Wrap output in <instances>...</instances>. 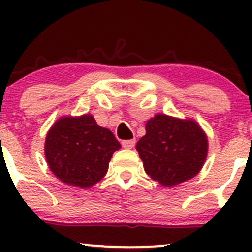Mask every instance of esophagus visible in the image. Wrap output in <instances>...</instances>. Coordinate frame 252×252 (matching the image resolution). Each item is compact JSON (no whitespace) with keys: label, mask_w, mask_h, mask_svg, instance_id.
Masks as SVG:
<instances>
[{"label":"esophagus","mask_w":252,"mask_h":252,"mask_svg":"<svg viewBox=\"0 0 252 252\" xmlns=\"http://www.w3.org/2000/svg\"><path fill=\"white\" fill-rule=\"evenodd\" d=\"M135 143H136L135 140H126V141H122L123 148H126V149H132V148H134Z\"/></svg>","instance_id":"esophagus-1"}]
</instances>
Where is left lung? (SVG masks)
Returning a JSON list of instances; mask_svg holds the SVG:
<instances>
[{
  "label": "left lung",
  "mask_w": 252,
  "mask_h": 252,
  "mask_svg": "<svg viewBox=\"0 0 252 252\" xmlns=\"http://www.w3.org/2000/svg\"><path fill=\"white\" fill-rule=\"evenodd\" d=\"M146 173L163 187L199 174L209 152L205 131L192 118L156 114L147 121L146 135L136 144Z\"/></svg>",
  "instance_id": "obj_1"
}]
</instances>
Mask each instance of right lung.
I'll return each mask as SVG.
<instances>
[{
	"label": "right lung",
	"instance_id": "right-lung-1",
	"mask_svg": "<svg viewBox=\"0 0 252 252\" xmlns=\"http://www.w3.org/2000/svg\"><path fill=\"white\" fill-rule=\"evenodd\" d=\"M121 144L109 129L90 114L58 118L45 140V158L51 172L66 185L89 189L109 169Z\"/></svg>",
	"mask_w": 252,
	"mask_h": 252
}]
</instances>
